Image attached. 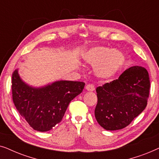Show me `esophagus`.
<instances>
[{
    "label": "esophagus",
    "instance_id": "obj_1",
    "mask_svg": "<svg viewBox=\"0 0 159 159\" xmlns=\"http://www.w3.org/2000/svg\"><path fill=\"white\" fill-rule=\"evenodd\" d=\"M86 89L87 91H89V92H93L95 89L94 86L92 85V84H88V85L86 86Z\"/></svg>",
    "mask_w": 159,
    "mask_h": 159
}]
</instances>
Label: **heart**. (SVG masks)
<instances>
[{
	"mask_svg": "<svg viewBox=\"0 0 159 159\" xmlns=\"http://www.w3.org/2000/svg\"><path fill=\"white\" fill-rule=\"evenodd\" d=\"M84 60L94 66L95 73L99 78H111L115 76L125 63V57L121 52L105 46L94 47L84 54Z\"/></svg>",
	"mask_w": 159,
	"mask_h": 159,
	"instance_id": "obj_1",
	"label": "heart"
}]
</instances>
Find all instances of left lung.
<instances>
[{"label": "left lung", "instance_id": "8db88e82", "mask_svg": "<svg viewBox=\"0 0 159 159\" xmlns=\"http://www.w3.org/2000/svg\"><path fill=\"white\" fill-rule=\"evenodd\" d=\"M149 91L150 78L145 67L126 70L118 79L96 89L97 121L106 130L125 128L145 110Z\"/></svg>", "mask_w": 159, "mask_h": 159}]
</instances>
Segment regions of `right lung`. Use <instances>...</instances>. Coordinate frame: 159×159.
<instances>
[{"instance_id": "right-lung-1", "label": "right lung", "mask_w": 159, "mask_h": 159, "mask_svg": "<svg viewBox=\"0 0 159 159\" xmlns=\"http://www.w3.org/2000/svg\"><path fill=\"white\" fill-rule=\"evenodd\" d=\"M84 86L81 81H58L34 88L25 84L15 70L12 74V99L33 129L47 132L62 120L69 103L81 94Z\"/></svg>"}]
</instances>
